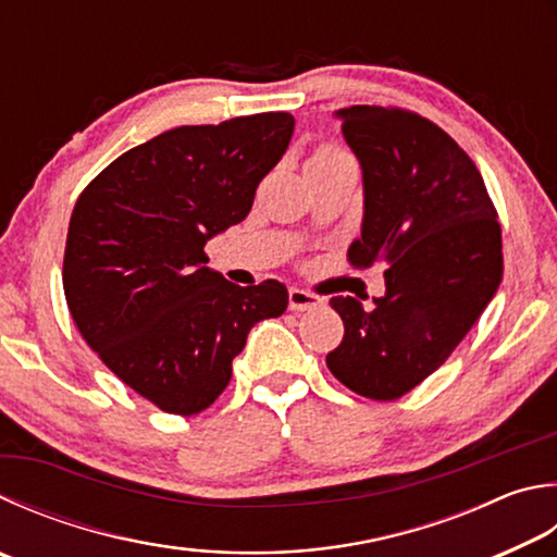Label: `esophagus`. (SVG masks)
Masks as SVG:
<instances>
[{
	"mask_svg": "<svg viewBox=\"0 0 557 557\" xmlns=\"http://www.w3.org/2000/svg\"><path fill=\"white\" fill-rule=\"evenodd\" d=\"M319 305H321V299L317 295H311V292H305L299 287L289 289V309L292 311H309V309H317Z\"/></svg>",
	"mask_w": 557,
	"mask_h": 557,
	"instance_id": "esophagus-1",
	"label": "esophagus"
}]
</instances>
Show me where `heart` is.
Masks as SVG:
<instances>
[{
	"instance_id": "obj_1",
	"label": "heart",
	"mask_w": 557,
	"mask_h": 557,
	"mask_svg": "<svg viewBox=\"0 0 557 557\" xmlns=\"http://www.w3.org/2000/svg\"><path fill=\"white\" fill-rule=\"evenodd\" d=\"M336 153H341L338 148H331V146H323V148H319L317 153H313L311 158H329V156H336Z\"/></svg>"
}]
</instances>
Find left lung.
<instances>
[{"mask_svg":"<svg viewBox=\"0 0 557 557\" xmlns=\"http://www.w3.org/2000/svg\"><path fill=\"white\" fill-rule=\"evenodd\" d=\"M338 116L366 187L348 262H382L387 292L372 309L331 299L346 333L326 366L360 397L392 401L436 372L490 305L504 270L502 226L478 165L433 121L368 104Z\"/></svg>","mask_w":557,"mask_h":557,"instance_id":"1","label":"left lung"}]
</instances>
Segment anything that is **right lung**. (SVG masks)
<instances>
[{
  "label": "right lung",
  "instance_id": "right-lung-1",
  "mask_svg": "<svg viewBox=\"0 0 557 557\" xmlns=\"http://www.w3.org/2000/svg\"><path fill=\"white\" fill-rule=\"evenodd\" d=\"M292 131L287 111L165 131L109 163L75 201L63 258L70 317L158 409L211 407L248 331L287 309L277 280L238 287L211 272L205 244L248 216Z\"/></svg>",
  "mask_w": 557,
  "mask_h": 557
}]
</instances>
